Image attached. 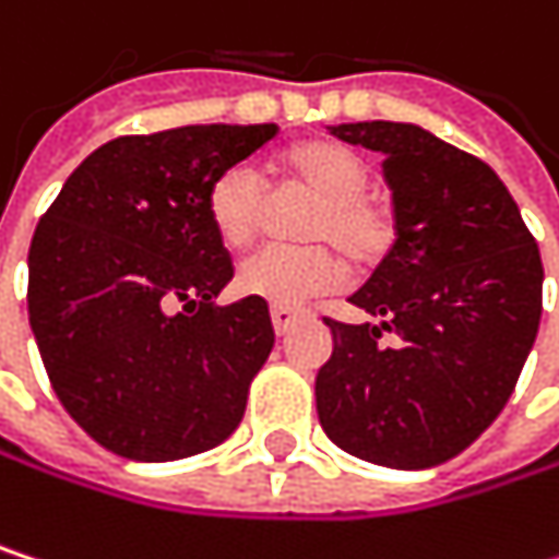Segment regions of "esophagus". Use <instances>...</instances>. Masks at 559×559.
I'll return each instance as SVG.
<instances>
[{
	"label": "esophagus",
	"mask_w": 559,
	"mask_h": 559,
	"mask_svg": "<svg viewBox=\"0 0 559 559\" xmlns=\"http://www.w3.org/2000/svg\"><path fill=\"white\" fill-rule=\"evenodd\" d=\"M307 313L304 310H294V307H272V323H275V333L284 336L297 320H304Z\"/></svg>",
	"instance_id": "34e87169"
}]
</instances>
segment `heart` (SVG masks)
<instances>
[{"mask_svg":"<svg viewBox=\"0 0 559 559\" xmlns=\"http://www.w3.org/2000/svg\"><path fill=\"white\" fill-rule=\"evenodd\" d=\"M272 174L281 187L313 193L300 236L317 242L269 246L249 255L236 272V287L246 297H259L275 307H300L336 287L343 278V262L326 241L356 265H372L389 252L394 239L389 206L366 190L369 168L353 148L330 139L300 142L281 152ZM206 219L223 246H249L265 219L262 177L246 165L216 174L206 190Z\"/></svg>","mask_w":559,"mask_h":559,"instance_id":"heart-1","label":"heart"}]
</instances>
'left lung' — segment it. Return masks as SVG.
Returning a JSON list of instances; mask_svg holds the SVG:
<instances>
[{
  "instance_id": "1",
  "label": "left lung",
  "mask_w": 559,
  "mask_h": 559,
  "mask_svg": "<svg viewBox=\"0 0 559 559\" xmlns=\"http://www.w3.org/2000/svg\"><path fill=\"white\" fill-rule=\"evenodd\" d=\"M330 132L385 155L397 239L349 297L379 323L323 320L333 356L317 372L320 427L359 460L430 469L463 453L518 385L540 323V252L476 155L411 122Z\"/></svg>"
}]
</instances>
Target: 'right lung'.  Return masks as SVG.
I'll list each match as a JSON object with an SVG mask.
<instances>
[{
    "instance_id": "1",
    "label": "right lung",
    "mask_w": 559,
    "mask_h": 559,
    "mask_svg": "<svg viewBox=\"0 0 559 559\" xmlns=\"http://www.w3.org/2000/svg\"><path fill=\"white\" fill-rule=\"evenodd\" d=\"M278 135L180 126L122 135L67 177L28 249V323L67 414L106 450L170 463L242 420L275 330L269 304L216 307L233 259L206 219L216 174Z\"/></svg>"
}]
</instances>
